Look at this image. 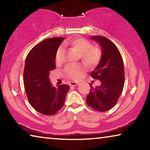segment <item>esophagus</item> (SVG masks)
I'll use <instances>...</instances> for the list:
<instances>
[{
    "mask_svg": "<svg viewBox=\"0 0 150 150\" xmlns=\"http://www.w3.org/2000/svg\"><path fill=\"white\" fill-rule=\"evenodd\" d=\"M79 84V83H77V82H70L69 83V85L70 86H77Z\"/></svg>",
    "mask_w": 150,
    "mask_h": 150,
    "instance_id": "1",
    "label": "esophagus"
}]
</instances>
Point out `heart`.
Masks as SVG:
<instances>
[{"mask_svg":"<svg viewBox=\"0 0 150 150\" xmlns=\"http://www.w3.org/2000/svg\"><path fill=\"white\" fill-rule=\"evenodd\" d=\"M65 45L71 47L80 54L82 62L88 67H94L100 63L103 56V51L98 46H92L87 40L79 38L71 40L65 43ZM63 47L58 48L55 54V63L60 64L62 61ZM66 77L72 80H79L85 74V69L81 65L71 64L66 66L64 70Z\"/></svg>","mask_w":150,"mask_h":150,"instance_id":"b5f03b06","label":"heart"}]
</instances>
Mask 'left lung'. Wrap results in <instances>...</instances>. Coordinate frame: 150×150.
<instances>
[{
	"mask_svg": "<svg viewBox=\"0 0 150 150\" xmlns=\"http://www.w3.org/2000/svg\"><path fill=\"white\" fill-rule=\"evenodd\" d=\"M91 39L98 42L103 49V56L99 64L91 73L95 79L101 81L100 86L93 87L86 103L94 110L106 112L117 103L124 85V67L120 51L110 40L101 35L92 36Z\"/></svg>",
	"mask_w": 150,
	"mask_h": 150,
	"instance_id": "8db88e82",
	"label": "left lung"
}]
</instances>
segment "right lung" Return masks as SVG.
Instances as JSON below:
<instances>
[{
  "mask_svg": "<svg viewBox=\"0 0 150 150\" xmlns=\"http://www.w3.org/2000/svg\"><path fill=\"white\" fill-rule=\"evenodd\" d=\"M64 38H52L32 48L26 58L24 85L29 103L35 110L47 116L54 115L63 107L67 85L52 87L49 79L55 68V54Z\"/></svg>",
  "mask_w": 150,
  "mask_h": 150,
  "instance_id": "obj_1",
  "label": "right lung"
}]
</instances>
